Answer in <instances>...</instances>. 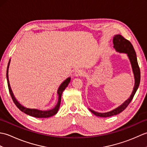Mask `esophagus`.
Instances as JSON below:
<instances>
[{
    "mask_svg": "<svg viewBox=\"0 0 147 147\" xmlns=\"http://www.w3.org/2000/svg\"><path fill=\"white\" fill-rule=\"evenodd\" d=\"M84 73L82 70L81 69H78L75 72H74V76H83Z\"/></svg>",
    "mask_w": 147,
    "mask_h": 147,
    "instance_id": "esophagus-1",
    "label": "esophagus"
}]
</instances>
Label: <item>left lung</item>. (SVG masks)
Wrapping results in <instances>:
<instances>
[{
    "mask_svg": "<svg viewBox=\"0 0 147 147\" xmlns=\"http://www.w3.org/2000/svg\"><path fill=\"white\" fill-rule=\"evenodd\" d=\"M113 43L114 47L117 51L119 52L126 53V54H127V55H128L131 64L132 65L133 71L134 73V76H135V86H134L133 88V91L132 92V94L131 95L130 97L127 99L126 101L124 102L121 106L114 109V110L108 112H105V113H99V112H96L94 111L91 110V109H89L93 114H95L96 116L102 117H111L112 116V115H117L121 113V112H123L124 109L127 107V105L129 104L131 101L132 100V99L134 97V95H135L140 83V69L138 64V61H137L136 52L131 44V43L129 40L126 39L121 35H116L114 36Z\"/></svg>",
    "mask_w": 147,
    "mask_h": 147,
    "instance_id": "8db88e82",
    "label": "left lung"
}]
</instances>
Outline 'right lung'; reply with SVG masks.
I'll return each instance as SVG.
<instances>
[{
	"mask_svg": "<svg viewBox=\"0 0 147 147\" xmlns=\"http://www.w3.org/2000/svg\"><path fill=\"white\" fill-rule=\"evenodd\" d=\"M9 62H9V64H8V65H7V74H6V76H7V85H8L9 91V93H10L11 98L12 99V100H13L14 103L15 104V105L17 106V107L19 109H20L21 111L23 112L24 113H25V114L29 115H31V116H33V117H38V118L49 117L52 116V115H54L56 113H57L58 110H59V107H60L62 93V92H63L64 90H65V88L67 86L68 84L69 83L70 80H71L70 78H68L67 79L65 80L64 82L61 84V86H59V88L58 89V91H57V93L59 95V100H58L57 105H56V106L54 109H51V110H49V111H43L37 110V109H28V108L23 107V105H21L20 104V103H19L16 100V99L15 98L13 93H12V92L10 85H9V78H8V68H9Z\"/></svg>",
	"mask_w": 147,
	"mask_h": 147,
	"instance_id": "add662e5",
	"label": "right lung"
}]
</instances>
